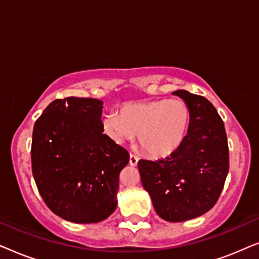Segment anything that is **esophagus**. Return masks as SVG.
I'll return each mask as SVG.
<instances>
[{
    "instance_id": "34e87169",
    "label": "esophagus",
    "mask_w": 259,
    "mask_h": 259,
    "mask_svg": "<svg viewBox=\"0 0 259 259\" xmlns=\"http://www.w3.org/2000/svg\"><path fill=\"white\" fill-rule=\"evenodd\" d=\"M138 161H139V158H138L137 155H134V154L130 155V165L131 166H137Z\"/></svg>"
}]
</instances>
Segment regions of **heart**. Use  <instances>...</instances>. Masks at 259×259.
I'll return each mask as SVG.
<instances>
[{"instance_id": "1", "label": "heart", "mask_w": 259, "mask_h": 259, "mask_svg": "<svg viewBox=\"0 0 259 259\" xmlns=\"http://www.w3.org/2000/svg\"><path fill=\"white\" fill-rule=\"evenodd\" d=\"M192 120L190 106L182 99L126 102L118 115L109 113L102 119L105 132L122 144L137 136L138 145L152 158L175 154L185 141Z\"/></svg>"}]
</instances>
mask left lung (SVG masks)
<instances>
[{
  "label": "left lung",
  "instance_id": "8db88e82",
  "mask_svg": "<svg viewBox=\"0 0 259 259\" xmlns=\"http://www.w3.org/2000/svg\"><path fill=\"white\" fill-rule=\"evenodd\" d=\"M172 94L190 106L189 134L175 154L141 159L138 167L159 217L178 223L206 213L217 203L229 172V146L224 122L206 98L184 90Z\"/></svg>",
  "mask_w": 259,
  "mask_h": 259
}]
</instances>
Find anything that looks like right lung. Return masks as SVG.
I'll list each match as a JSON object with an SVG mask.
<instances>
[{"label":"right lung","mask_w":259,"mask_h":259,"mask_svg":"<svg viewBox=\"0 0 259 259\" xmlns=\"http://www.w3.org/2000/svg\"><path fill=\"white\" fill-rule=\"evenodd\" d=\"M102 101L56 99L35 121L31 169L46 205L77 224L109 217L116 208L119 175L128 164L125 148L106 136Z\"/></svg>","instance_id":"obj_1"}]
</instances>
